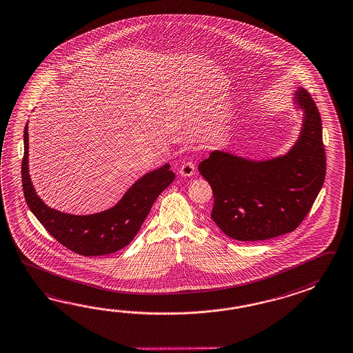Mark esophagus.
Segmentation results:
<instances>
[{
  "label": "esophagus",
  "instance_id": "esophagus-1",
  "mask_svg": "<svg viewBox=\"0 0 353 353\" xmlns=\"http://www.w3.org/2000/svg\"><path fill=\"white\" fill-rule=\"evenodd\" d=\"M195 173V165L192 162H185L183 165H181L180 174L183 177H191Z\"/></svg>",
  "mask_w": 353,
  "mask_h": 353
}]
</instances>
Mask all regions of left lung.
Masks as SVG:
<instances>
[{
	"instance_id": "left-lung-1",
	"label": "left lung",
	"mask_w": 353,
	"mask_h": 353,
	"mask_svg": "<svg viewBox=\"0 0 353 353\" xmlns=\"http://www.w3.org/2000/svg\"><path fill=\"white\" fill-rule=\"evenodd\" d=\"M295 108L303 110L298 141L290 150L266 161L214 150L199 165L212 186L214 223L241 242L266 241L290 233L312 209L325 179L321 114L299 87Z\"/></svg>"
}]
</instances>
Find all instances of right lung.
Instances as JSON below:
<instances>
[{
	"mask_svg": "<svg viewBox=\"0 0 353 353\" xmlns=\"http://www.w3.org/2000/svg\"><path fill=\"white\" fill-rule=\"evenodd\" d=\"M28 162L29 134L26 124L21 165L25 200L48 233L65 248L81 256L110 254L130 243L148 216L156 199L174 180V173L165 163L135 181L115 206L90 215H73L44 204L32 186Z\"/></svg>",
	"mask_w": 353,
	"mask_h": 353,
	"instance_id": "add662e5",
	"label": "right lung"
}]
</instances>
